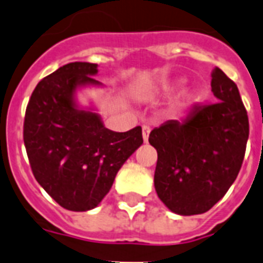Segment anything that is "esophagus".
<instances>
[{
    "instance_id": "34e87169",
    "label": "esophagus",
    "mask_w": 263,
    "mask_h": 263,
    "mask_svg": "<svg viewBox=\"0 0 263 263\" xmlns=\"http://www.w3.org/2000/svg\"><path fill=\"white\" fill-rule=\"evenodd\" d=\"M150 131H151V128L148 127V125H143V127H142L143 140H144V143L148 142V135H150Z\"/></svg>"
}]
</instances>
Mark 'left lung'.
Returning <instances> with one entry per match:
<instances>
[{
  "instance_id": "1",
  "label": "left lung",
  "mask_w": 263,
  "mask_h": 263,
  "mask_svg": "<svg viewBox=\"0 0 263 263\" xmlns=\"http://www.w3.org/2000/svg\"><path fill=\"white\" fill-rule=\"evenodd\" d=\"M211 77L216 101L193 105L185 120L166 121L148 136L158 153V197L183 216L206 212L227 193L246 153L249 117L238 86L219 67Z\"/></svg>"
}]
</instances>
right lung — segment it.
Here are the masks:
<instances>
[{
  "label": "right lung",
  "mask_w": 263,
  "mask_h": 263,
  "mask_svg": "<svg viewBox=\"0 0 263 263\" xmlns=\"http://www.w3.org/2000/svg\"><path fill=\"white\" fill-rule=\"evenodd\" d=\"M96 63L72 62L43 78L24 117V144L36 181L63 208L89 211L110 191L117 172L143 143L142 128L113 132L76 108L78 86L98 85Z\"/></svg>",
  "instance_id": "right-lung-1"
}]
</instances>
